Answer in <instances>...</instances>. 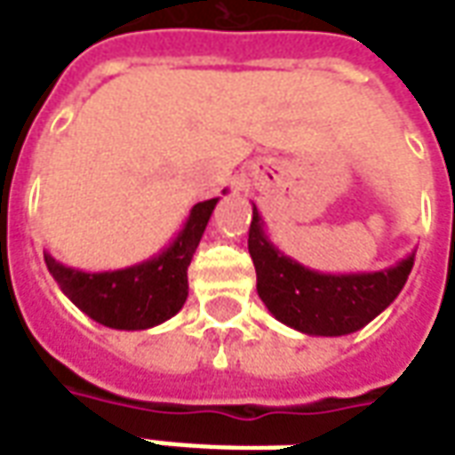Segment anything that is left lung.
<instances>
[{
    "label": "left lung",
    "mask_w": 455,
    "mask_h": 455,
    "mask_svg": "<svg viewBox=\"0 0 455 455\" xmlns=\"http://www.w3.org/2000/svg\"><path fill=\"white\" fill-rule=\"evenodd\" d=\"M257 294L269 314L306 336H347L387 308L407 284L414 252L379 272L323 274L286 257L264 233L252 205L250 240Z\"/></svg>",
    "instance_id": "left-lung-1"
}]
</instances>
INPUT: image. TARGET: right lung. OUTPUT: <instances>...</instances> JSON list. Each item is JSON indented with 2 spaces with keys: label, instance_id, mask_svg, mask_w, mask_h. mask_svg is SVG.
<instances>
[{
  "label": "right lung",
  "instance_id": "add662e5",
  "mask_svg": "<svg viewBox=\"0 0 455 455\" xmlns=\"http://www.w3.org/2000/svg\"><path fill=\"white\" fill-rule=\"evenodd\" d=\"M225 193V191H222ZM220 198L196 203L169 247L140 264L83 272L44 252L60 291L92 321L117 331H147L176 315L188 299V264Z\"/></svg>",
  "mask_w": 455,
  "mask_h": 455
}]
</instances>
